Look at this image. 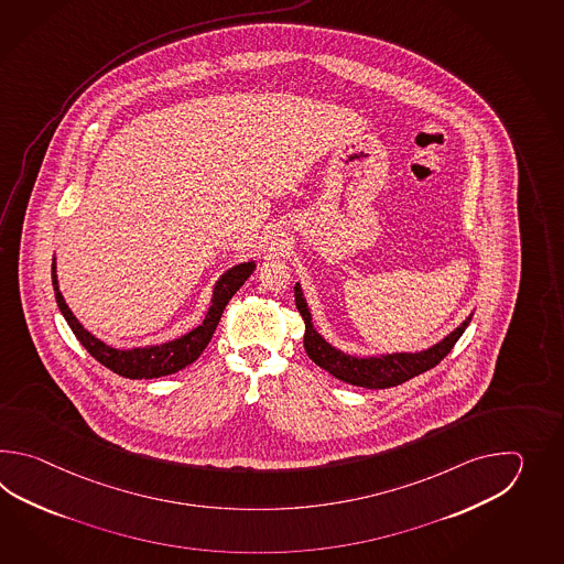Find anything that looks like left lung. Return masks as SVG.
Masks as SVG:
<instances>
[{"instance_id": "1", "label": "left lung", "mask_w": 564, "mask_h": 564, "mask_svg": "<svg viewBox=\"0 0 564 564\" xmlns=\"http://www.w3.org/2000/svg\"><path fill=\"white\" fill-rule=\"evenodd\" d=\"M294 300H296V308H299L302 318H304V324H306V330H304L306 355L321 369L330 372L336 379H340L345 383L357 384V387H367V389L395 387V384L405 383L409 379L417 377L421 372L430 371L447 357V352L454 348L457 338L464 335V330L468 328L469 321H471V316H468L464 324L457 326L452 335L445 336L442 343L433 345L427 350L395 352V355L359 359V357H350L347 352L330 347L323 336L314 330L311 323V311H308V304H306L304 294L300 290V284L294 286Z\"/></svg>"}]
</instances>
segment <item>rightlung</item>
<instances>
[{
    "label": "right lung",
    "mask_w": 564,
    "mask_h": 564,
    "mask_svg": "<svg viewBox=\"0 0 564 564\" xmlns=\"http://www.w3.org/2000/svg\"><path fill=\"white\" fill-rule=\"evenodd\" d=\"M253 262L234 265L224 276L219 278V282L214 290V299L212 306L205 316L204 324L193 328L192 333H187L181 338L169 340L165 345L159 347L131 348V350H119V348L108 347L102 340H98L95 336L85 330V326L76 321L73 311L68 308V304L62 299L61 290H58V280H56V264L52 262V284H54V294L56 302L61 308L68 326L73 328L74 335L80 340V345L95 357L100 365H105L107 369L117 372L120 377L127 379H155V377H165L171 372L181 371L187 365H192L197 359L204 348L209 345L212 336L216 333L217 323L224 314V308L228 306L231 296L240 290L241 284L252 276Z\"/></svg>",
    "instance_id": "add662e5"
}]
</instances>
